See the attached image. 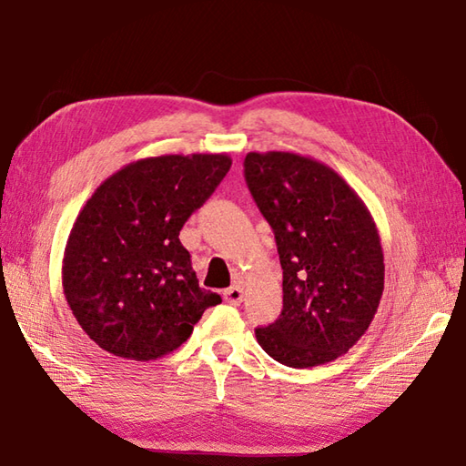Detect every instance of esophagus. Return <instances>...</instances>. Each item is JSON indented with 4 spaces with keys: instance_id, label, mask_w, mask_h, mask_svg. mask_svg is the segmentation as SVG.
I'll use <instances>...</instances> for the list:
<instances>
[{
    "instance_id": "34e87169",
    "label": "esophagus",
    "mask_w": 466,
    "mask_h": 466,
    "mask_svg": "<svg viewBox=\"0 0 466 466\" xmlns=\"http://www.w3.org/2000/svg\"><path fill=\"white\" fill-rule=\"evenodd\" d=\"M242 299H244V290H242V286H240V284L230 286V289L224 290V300H226L228 304L238 306V304L242 302Z\"/></svg>"
}]
</instances>
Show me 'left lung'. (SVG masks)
<instances>
[{"mask_svg":"<svg viewBox=\"0 0 466 466\" xmlns=\"http://www.w3.org/2000/svg\"><path fill=\"white\" fill-rule=\"evenodd\" d=\"M244 176L282 266L280 319L256 329V340L292 369L332 362L369 330L384 290L369 208L332 167L302 154L250 152Z\"/></svg>","mask_w":466,"mask_h":466,"instance_id":"obj_1","label":"left lung"}]
</instances>
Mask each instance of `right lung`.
I'll list each match as a JSON object with an SVG mask.
<instances>
[{"instance_id": "1", "label": "right lung", "mask_w": 466, "mask_h": 466, "mask_svg": "<svg viewBox=\"0 0 466 466\" xmlns=\"http://www.w3.org/2000/svg\"><path fill=\"white\" fill-rule=\"evenodd\" d=\"M232 166L228 154H166L96 187L67 236L62 284L84 332L114 356L156 360L182 346L218 294L200 289L180 238Z\"/></svg>"}]
</instances>
